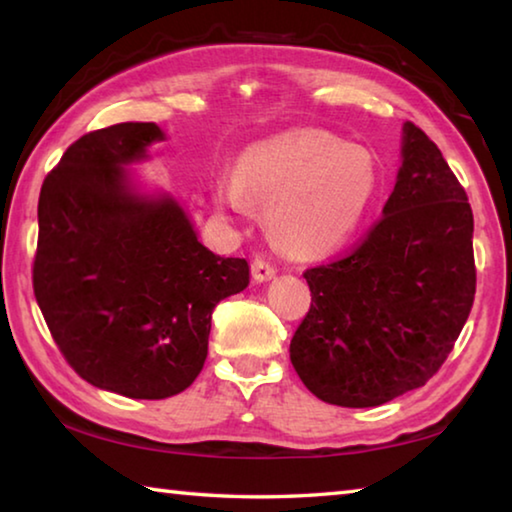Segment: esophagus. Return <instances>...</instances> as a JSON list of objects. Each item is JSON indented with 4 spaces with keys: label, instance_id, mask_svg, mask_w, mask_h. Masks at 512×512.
<instances>
[{
    "label": "esophagus",
    "instance_id": "1",
    "mask_svg": "<svg viewBox=\"0 0 512 512\" xmlns=\"http://www.w3.org/2000/svg\"><path fill=\"white\" fill-rule=\"evenodd\" d=\"M250 273H253L257 282H266L275 275V266L264 257H255L253 264H250Z\"/></svg>",
    "mask_w": 512,
    "mask_h": 512
}]
</instances>
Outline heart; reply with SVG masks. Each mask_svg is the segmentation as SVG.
<instances>
[{
    "label": "heart",
    "instance_id": "heart-1",
    "mask_svg": "<svg viewBox=\"0 0 512 512\" xmlns=\"http://www.w3.org/2000/svg\"><path fill=\"white\" fill-rule=\"evenodd\" d=\"M375 155L316 128L291 131L248 149L235 180L216 187V203L244 212L246 201L268 210L271 228L298 255H325L357 228L375 196Z\"/></svg>",
    "mask_w": 512,
    "mask_h": 512
}]
</instances>
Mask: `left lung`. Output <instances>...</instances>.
<instances>
[{
    "label": "left lung",
    "instance_id": "obj_1",
    "mask_svg": "<svg viewBox=\"0 0 512 512\" xmlns=\"http://www.w3.org/2000/svg\"><path fill=\"white\" fill-rule=\"evenodd\" d=\"M472 232L463 185L427 133L406 121L384 212L348 255L302 273L311 305L289 348L302 384L348 409L427 384L470 316Z\"/></svg>",
    "mask_w": 512,
    "mask_h": 512
}]
</instances>
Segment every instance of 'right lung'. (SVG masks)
I'll list each match as a JSON object with an SVG mask.
<instances>
[{"mask_svg": "<svg viewBox=\"0 0 512 512\" xmlns=\"http://www.w3.org/2000/svg\"><path fill=\"white\" fill-rule=\"evenodd\" d=\"M162 137L151 121L85 133L38 201L33 293L49 332L76 375L133 400L192 386L214 307L248 287L244 257L214 255L176 201L128 187L124 164Z\"/></svg>", "mask_w": 512, "mask_h": 512, "instance_id": "add662e5", "label": "right lung"}]
</instances>
